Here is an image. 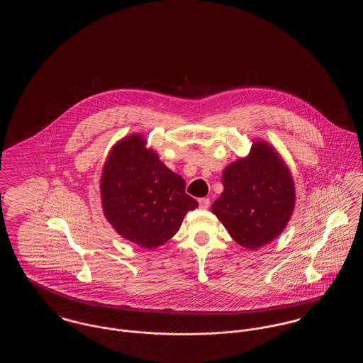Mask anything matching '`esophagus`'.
<instances>
[{
	"instance_id": "1",
	"label": "esophagus",
	"mask_w": 363,
	"mask_h": 363,
	"mask_svg": "<svg viewBox=\"0 0 363 363\" xmlns=\"http://www.w3.org/2000/svg\"><path fill=\"white\" fill-rule=\"evenodd\" d=\"M199 204H200V208L201 209H207L208 207H209V199H200L199 200Z\"/></svg>"
}]
</instances>
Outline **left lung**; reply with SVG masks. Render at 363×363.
Instances as JSON below:
<instances>
[{
  "instance_id": "left-lung-1",
  "label": "left lung",
  "mask_w": 363,
  "mask_h": 363,
  "mask_svg": "<svg viewBox=\"0 0 363 363\" xmlns=\"http://www.w3.org/2000/svg\"><path fill=\"white\" fill-rule=\"evenodd\" d=\"M223 191L211 211L249 250L277 240L293 216V175L274 145L253 140L249 155L225 166Z\"/></svg>"
}]
</instances>
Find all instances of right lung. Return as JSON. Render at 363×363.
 Segmentation results:
<instances>
[{"label":"right lung","mask_w":363,"mask_h":363,"mask_svg":"<svg viewBox=\"0 0 363 363\" xmlns=\"http://www.w3.org/2000/svg\"><path fill=\"white\" fill-rule=\"evenodd\" d=\"M104 218L122 238L152 250L172 240L188 211L199 203L147 138L132 133L110 150L101 177Z\"/></svg>","instance_id":"obj_1"}]
</instances>
